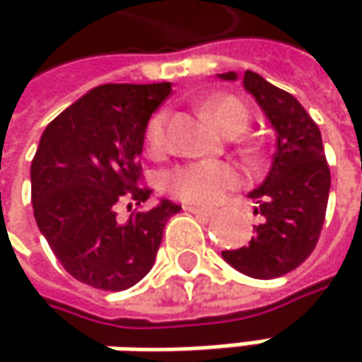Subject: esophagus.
I'll list each match as a JSON object with an SVG mask.
<instances>
[{"label": "esophagus", "instance_id": "obj_1", "mask_svg": "<svg viewBox=\"0 0 362 362\" xmlns=\"http://www.w3.org/2000/svg\"><path fill=\"white\" fill-rule=\"evenodd\" d=\"M184 207V211H190V214H194V216H201V218H214V209H205V207H197V205H190V203H184L182 205Z\"/></svg>", "mask_w": 362, "mask_h": 362}]
</instances>
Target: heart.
<instances>
[{"label":"heart","instance_id":"obj_1","mask_svg":"<svg viewBox=\"0 0 362 362\" xmlns=\"http://www.w3.org/2000/svg\"><path fill=\"white\" fill-rule=\"evenodd\" d=\"M209 110L214 112L216 121L226 129H239L247 127L250 115L245 107L228 96L214 98L209 103ZM144 148L151 157H163L170 148V136H168V112L159 110L155 112L146 127H144ZM241 174L235 165L224 161H190L182 163L165 172L163 188L190 205H214L218 203L228 190L239 186Z\"/></svg>","mask_w":362,"mask_h":362}]
</instances>
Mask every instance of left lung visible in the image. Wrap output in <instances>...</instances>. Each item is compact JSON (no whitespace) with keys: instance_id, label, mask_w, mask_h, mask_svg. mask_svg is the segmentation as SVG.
Returning <instances> with one entry per match:
<instances>
[{"instance_id":"left-lung-1","label":"left lung","mask_w":362,"mask_h":362,"mask_svg":"<svg viewBox=\"0 0 362 362\" xmlns=\"http://www.w3.org/2000/svg\"><path fill=\"white\" fill-rule=\"evenodd\" d=\"M218 77L235 81L237 73ZM243 88L274 127L276 151L266 180L250 192L257 203L253 214L264 216V222L253 226L250 245L222 252V257L247 276L276 279L315 252L325 222L331 174L319 125L289 92L253 71H245Z\"/></svg>"}]
</instances>
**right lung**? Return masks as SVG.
Returning a JSON list of instances; mask_svg holds the SVG:
<instances>
[{
    "instance_id": "right-lung-1",
    "label": "right lung",
    "mask_w": 362,
    "mask_h": 362,
    "mask_svg": "<svg viewBox=\"0 0 362 362\" xmlns=\"http://www.w3.org/2000/svg\"><path fill=\"white\" fill-rule=\"evenodd\" d=\"M172 83H105L62 110L41 134L31 163L33 214L49 250L77 281L123 291L155 264L168 220L180 205L161 199L127 221L116 207L142 205L151 188L138 161L151 115Z\"/></svg>"
}]
</instances>
